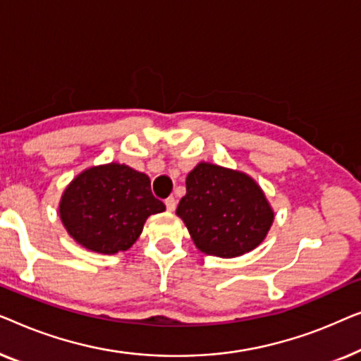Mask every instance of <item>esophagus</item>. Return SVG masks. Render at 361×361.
<instances>
[{
	"label": "esophagus",
	"mask_w": 361,
	"mask_h": 361,
	"mask_svg": "<svg viewBox=\"0 0 361 361\" xmlns=\"http://www.w3.org/2000/svg\"><path fill=\"white\" fill-rule=\"evenodd\" d=\"M165 206H166V209H169V211H175V207H176V200H175V197L173 196L166 197Z\"/></svg>",
	"instance_id": "34e87169"
}]
</instances>
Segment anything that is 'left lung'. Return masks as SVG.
<instances>
[{"mask_svg":"<svg viewBox=\"0 0 361 361\" xmlns=\"http://www.w3.org/2000/svg\"><path fill=\"white\" fill-rule=\"evenodd\" d=\"M176 214L202 253L221 258L240 257L260 245L275 219L255 180L206 161L188 173Z\"/></svg>","mask_w":361,"mask_h":361,"instance_id":"obj_1","label":"left lung"}]
</instances>
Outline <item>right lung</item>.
I'll return each instance as SVG.
<instances>
[{
	"label": "right lung",
	"instance_id": "right-lung-1",
	"mask_svg": "<svg viewBox=\"0 0 361 361\" xmlns=\"http://www.w3.org/2000/svg\"><path fill=\"white\" fill-rule=\"evenodd\" d=\"M164 211V202L152 195L149 176L121 164L81 171L63 191L59 206L70 235L104 255L128 250L147 217Z\"/></svg>",
	"mask_w": 361,
	"mask_h": 361
}]
</instances>
